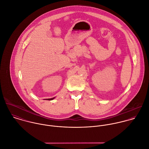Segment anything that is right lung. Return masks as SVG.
<instances>
[{
  "label": "right lung",
  "mask_w": 149,
  "mask_h": 149,
  "mask_svg": "<svg viewBox=\"0 0 149 149\" xmlns=\"http://www.w3.org/2000/svg\"><path fill=\"white\" fill-rule=\"evenodd\" d=\"M54 98H55V97H53V98H51V99H46V100H53Z\"/></svg>",
  "instance_id": "add662e5"
}]
</instances>
